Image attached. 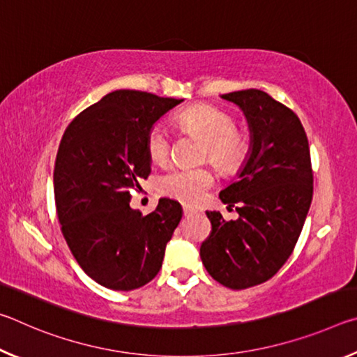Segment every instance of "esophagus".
Listing matches in <instances>:
<instances>
[{"label":"esophagus","mask_w":357,"mask_h":357,"mask_svg":"<svg viewBox=\"0 0 357 357\" xmlns=\"http://www.w3.org/2000/svg\"><path fill=\"white\" fill-rule=\"evenodd\" d=\"M184 215L185 217H190V215H193V214H197V211L195 209H192V208H187V206H184Z\"/></svg>","instance_id":"34e87169"}]
</instances>
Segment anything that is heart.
I'll list each match as a JSON object with an SVG mask.
<instances>
[{"instance_id": "obj_1", "label": "heart", "mask_w": 357, "mask_h": 357, "mask_svg": "<svg viewBox=\"0 0 357 357\" xmlns=\"http://www.w3.org/2000/svg\"><path fill=\"white\" fill-rule=\"evenodd\" d=\"M183 132L197 134L206 142L204 157L223 173H233L243 165L249 151L245 137L239 134L231 114L214 105L200 104L178 114ZM172 151V134L164 123H155L148 130L146 153L154 164H165ZM214 184V174L206 167L174 165L157 181L160 193L185 204L202 200Z\"/></svg>"}]
</instances>
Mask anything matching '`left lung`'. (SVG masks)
<instances>
[{"instance_id": "1", "label": "left lung", "mask_w": 357, "mask_h": 357, "mask_svg": "<svg viewBox=\"0 0 357 357\" xmlns=\"http://www.w3.org/2000/svg\"><path fill=\"white\" fill-rule=\"evenodd\" d=\"M244 112L250 151L236 183L220 192L239 219L206 211L211 234L200 247L214 280L244 289L269 280L291 255L313 197L309 140L293 110L259 89L222 94Z\"/></svg>"}]
</instances>
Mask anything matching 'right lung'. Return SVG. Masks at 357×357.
Segmentation results:
<instances>
[{"instance_id": "add662e5", "label": "right lung", "mask_w": 357, "mask_h": 357, "mask_svg": "<svg viewBox=\"0 0 357 357\" xmlns=\"http://www.w3.org/2000/svg\"><path fill=\"white\" fill-rule=\"evenodd\" d=\"M181 102L118 89L75 116L59 143L53 172L58 220L77 263L102 287L130 291L162 268L183 208L160 198L142 215L130 208V190L151 173L148 130Z\"/></svg>"}]
</instances>
